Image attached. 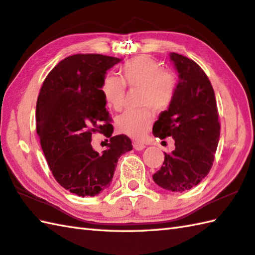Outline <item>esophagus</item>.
Here are the masks:
<instances>
[{"instance_id":"34e87169","label":"esophagus","mask_w":255,"mask_h":255,"mask_svg":"<svg viewBox=\"0 0 255 255\" xmlns=\"http://www.w3.org/2000/svg\"><path fill=\"white\" fill-rule=\"evenodd\" d=\"M133 148L136 149V150L140 151V150H143L144 148H146V146H144V143L142 142H139V141H134L133 142Z\"/></svg>"}]
</instances>
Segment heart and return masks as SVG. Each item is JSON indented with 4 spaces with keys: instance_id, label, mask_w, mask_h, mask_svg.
I'll return each mask as SVG.
<instances>
[{
    "instance_id": "b5f03b06",
    "label": "heart",
    "mask_w": 255,
    "mask_h": 255,
    "mask_svg": "<svg viewBox=\"0 0 255 255\" xmlns=\"http://www.w3.org/2000/svg\"><path fill=\"white\" fill-rule=\"evenodd\" d=\"M121 79L113 75H107L103 79L101 92L109 107L119 111L123 107L125 86L140 88L141 106H150L157 112L164 111L170 105L177 87L174 75L162 69L156 59L140 55L125 63L119 69ZM150 109L126 111L116 118L117 130L131 138H141L152 123Z\"/></svg>"
}]
</instances>
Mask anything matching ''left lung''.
Listing matches in <instances>:
<instances>
[{
  "instance_id": "obj_1",
  "label": "left lung",
  "mask_w": 255,
  "mask_h": 255,
  "mask_svg": "<svg viewBox=\"0 0 255 255\" xmlns=\"http://www.w3.org/2000/svg\"><path fill=\"white\" fill-rule=\"evenodd\" d=\"M179 81L167 111L153 124L154 137L174 139V150L164 152L153 181L164 190H190L208 176L220 139V123L212 85L199 65L183 55L169 54Z\"/></svg>"
}]
</instances>
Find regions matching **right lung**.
<instances>
[{"instance_id": "add662e5", "label": "right lung", "mask_w": 255, "mask_h": 255, "mask_svg": "<svg viewBox=\"0 0 255 255\" xmlns=\"http://www.w3.org/2000/svg\"><path fill=\"white\" fill-rule=\"evenodd\" d=\"M123 59L101 54L64 58L45 78L36 103V130L54 178L79 197L97 196L112 183L119 157L132 149L126 134L114 127L101 86L108 69ZM110 138L98 154L91 133Z\"/></svg>"}]
</instances>
